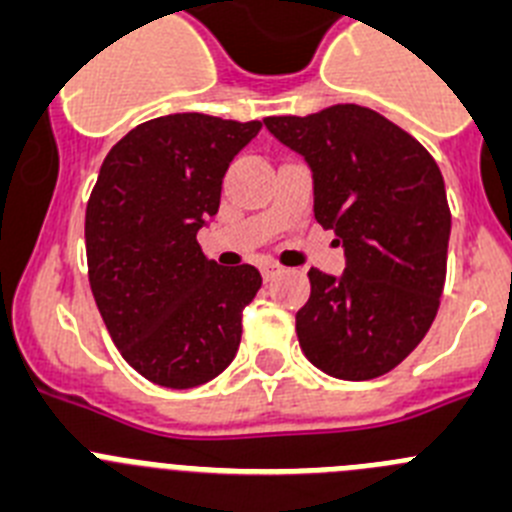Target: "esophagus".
<instances>
[{
  "mask_svg": "<svg viewBox=\"0 0 512 512\" xmlns=\"http://www.w3.org/2000/svg\"><path fill=\"white\" fill-rule=\"evenodd\" d=\"M283 273V267L275 265V262H267V265H262V278L265 280H273L275 275Z\"/></svg>",
  "mask_w": 512,
  "mask_h": 512,
  "instance_id": "obj_1",
  "label": "esophagus"
}]
</instances>
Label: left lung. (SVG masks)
<instances>
[{"label":"left lung","instance_id":"8db88e82","mask_svg":"<svg viewBox=\"0 0 512 512\" xmlns=\"http://www.w3.org/2000/svg\"><path fill=\"white\" fill-rule=\"evenodd\" d=\"M262 122L308 163L313 216L344 250L342 275L308 270L311 296L296 313L303 354L339 380L385 375L439 311L451 234L439 165L416 137L357 104Z\"/></svg>","mask_w":512,"mask_h":512}]
</instances>
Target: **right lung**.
I'll return each instance as SVG.
<instances>
[{"label":"right lung","mask_w":512,"mask_h":512,"mask_svg":"<svg viewBox=\"0 0 512 512\" xmlns=\"http://www.w3.org/2000/svg\"><path fill=\"white\" fill-rule=\"evenodd\" d=\"M260 127L168 114L137 124L101 163L86 206L91 293L122 357L155 385H204L237 354L242 308L262 278L252 265H216L196 234Z\"/></svg>","instance_id":"obj_1"}]
</instances>
